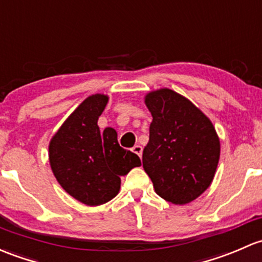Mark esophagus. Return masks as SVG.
<instances>
[{
	"label": "esophagus",
	"instance_id": "34e87169",
	"mask_svg": "<svg viewBox=\"0 0 262 262\" xmlns=\"http://www.w3.org/2000/svg\"><path fill=\"white\" fill-rule=\"evenodd\" d=\"M132 150H133V152H134V153H136V154H137V156L142 157V152H143V148H142V147H140V145H139V144L134 145V147H133V149H132Z\"/></svg>",
	"mask_w": 262,
	"mask_h": 262
}]
</instances>
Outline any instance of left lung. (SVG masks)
I'll return each mask as SVG.
<instances>
[{
	"instance_id": "left-lung-1",
	"label": "left lung",
	"mask_w": 262,
	"mask_h": 262,
	"mask_svg": "<svg viewBox=\"0 0 262 262\" xmlns=\"http://www.w3.org/2000/svg\"><path fill=\"white\" fill-rule=\"evenodd\" d=\"M152 114L143 168L156 193L174 205L200 197L213 181L220 138L210 118L186 96L168 88L144 96Z\"/></svg>"
}]
</instances>
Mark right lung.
Returning <instances> with one entry per match:
<instances>
[{
    "instance_id": "1",
    "label": "right lung",
    "mask_w": 262,
    "mask_h": 262,
    "mask_svg": "<svg viewBox=\"0 0 262 262\" xmlns=\"http://www.w3.org/2000/svg\"><path fill=\"white\" fill-rule=\"evenodd\" d=\"M109 96H88L49 143V162L60 186L79 202L100 206L120 189V177L142 166L139 157L118 143L117 130L100 132L98 119Z\"/></svg>"
}]
</instances>
